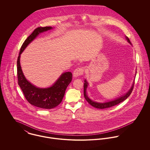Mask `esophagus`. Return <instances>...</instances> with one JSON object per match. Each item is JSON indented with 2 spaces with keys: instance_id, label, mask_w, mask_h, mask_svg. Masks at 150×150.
Wrapping results in <instances>:
<instances>
[{
  "instance_id": "esophagus-1",
  "label": "esophagus",
  "mask_w": 150,
  "mask_h": 150,
  "mask_svg": "<svg viewBox=\"0 0 150 150\" xmlns=\"http://www.w3.org/2000/svg\"><path fill=\"white\" fill-rule=\"evenodd\" d=\"M84 72V68L83 67H80L76 69L73 72V76L77 77L80 76H82Z\"/></svg>"
}]
</instances>
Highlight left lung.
<instances>
[{
  "instance_id": "obj_1",
  "label": "left lung",
  "mask_w": 150,
  "mask_h": 150,
  "mask_svg": "<svg viewBox=\"0 0 150 150\" xmlns=\"http://www.w3.org/2000/svg\"><path fill=\"white\" fill-rule=\"evenodd\" d=\"M126 38H127V40H128L129 43L131 44V42H130V40H129L128 38L127 37ZM84 82L85 83H84V98H85L86 100L92 106L95 107V108H99V109H103V108H106L112 107V106H114L115 105H117L120 103L121 102L124 101L125 99H127L128 98L129 96H130V95L131 94V93H132V92L133 91V87H134V83L133 84V85L132 86L130 89L129 91L125 95H124V96H122L121 97H120L119 98H118L117 99H115L114 100H112V101L108 102H106V103H100L93 102L92 100H91L88 97V96L86 95V89L87 86H88V83L86 82V80L84 81Z\"/></svg>"
}]
</instances>
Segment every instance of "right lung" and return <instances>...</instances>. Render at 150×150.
Here are the masks:
<instances>
[{"mask_svg":"<svg viewBox=\"0 0 150 150\" xmlns=\"http://www.w3.org/2000/svg\"><path fill=\"white\" fill-rule=\"evenodd\" d=\"M51 26L38 27L28 37L22 45L17 59L18 84L20 86L27 101L36 107L51 109L58 106L64 96L65 91L72 80V73H63L55 84L48 88H39L33 86L25 79L20 65V55L27 45L40 33L51 29Z\"/></svg>","mask_w":150,"mask_h":150,"instance_id":"1","label":"right lung"}]
</instances>
